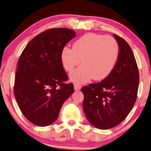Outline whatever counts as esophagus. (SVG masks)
<instances>
[{
	"mask_svg": "<svg viewBox=\"0 0 151 151\" xmlns=\"http://www.w3.org/2000/svg\"><path fill=\"white\" fill-rule=\"evenodd\" d=\"M73 87H74V90L76 91H79L81 88V86L80 85L77 84V83H74Z\"/></svg>",
	"mask_w": 151,
	"mask_h": 151,
	"instance_id": "esophagus-1",
	"label": "esophagus"
}]
</instances>
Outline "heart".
Listing matches in <instances>:
<instances>
[{
	"label": "heart",
	"mask_w": 151,
	"mask_h": 151,
	"mask_svg": "<svg viewBox=\"0 0 151 151\" xmlns=\"http://www.w3.org/2000/svg\"><path fill=\"white\" fill-rule=\"evenodd\" d=\"M116 41L110 36L87 33L73 43L72 49L64 47L61 52L63 68L70 71L81 62L83 64L70 74L73 82L86 83L93 78L102 80L114 68L118 55Z\"/></svg>",
	"instance_id": "1"
}]
</instances>
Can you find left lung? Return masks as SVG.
Listing matches in <instances>:
<instances>
[{
  "label": "left lung",
  "instance_id": "left-lung-1",
  "mask_svg": "<svg viewBox=\"0 0 151 151\" xmlns=\"http://www.w3.org/2000/svg\"><path fill=\"white\" fill-rule=\"evenodd\" d=\"M119 47L114 68L99 83L83 86L82 106L86 117L98 129H109L127 118L134 105L139 85V73L130 45L113 35Z\"/></svg>",
  "mask_w": 151,
  "mask_h": 151
}]
</instances>
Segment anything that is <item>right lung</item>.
<instances>
[{"label": "right lung", "mask_w": 151, "mask_h": 151, "mask_svg": "<svg viewBox=\"0 0 151 151\" xmlns=\"http://www.w3.org/2000/svg\"><path fill=\"white\" fill-rule=\"evenodd\" d=\"M75 31L47 30L27 44L19 59L14 86V97L27 120L46 127L57 120L63 104L74 92L61 61L62 49Z\"/></svg>", "instance_id": "add662e5"}]
</instances>
